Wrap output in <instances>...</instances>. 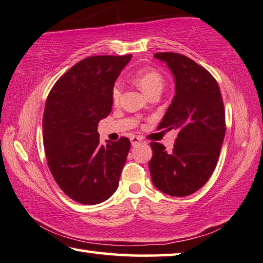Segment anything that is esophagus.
Returning a JSON list of instances; mask_svg holds the SVG:
<instances>
[{
	"label": "esophagus",
	"instance_id": "esophagus-1",
	"mask_svg": "<svg viewBox=\"0 0 263 263\" xmlns=\"http://www.w3.org/2000/svg\"><path fill=\"white\" fill-rule=\"evenodd\" d=\"M141 141H142V138H141V137H138V136L131 137V143H132V146H137L138 143H140Z\"/></svg>",
	"mask_w": 263,
	"mask_h": 263
}]
</instances>
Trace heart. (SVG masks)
Here are the masks:
<instances>
[{
	"label": "heart",
	"instance_id": "heart-1",
	"mask_svg": "<svg viewBox=\"0 0 263 263\" xmlns=\"http://www.w3.org/2000/svg\"><path fill=\"white\" fill-rule=\"evenodd\" d=\"M133 81L147 96H151L155 92H161L164 85V76L161 71H158L152 67H145L139 69L133 76ZM122 95V83L116 82L111 89V100L117 104L121 99Z\"/></svg>",
	"mask_w": 263,
	"mask_h": 263
}]
</instances>
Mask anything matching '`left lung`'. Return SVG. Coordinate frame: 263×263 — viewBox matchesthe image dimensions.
<instances>
[{
  "label": "left lung",
  "mask_w": 263,
  "mask_h": 263,
  "mask_svg": "<svg viewBox=\"0 0 263 263\" xmlns=\"http://www.w3.org/2000/svg\"><path fill=\"white\" fill-rule=\"evenodd\" d=\"M176 80V96L157 130H177L172 151L151 142L153 183L170 196L184 197L202 188L217 166L226 133L222 96L217 80L193 59L158 52Z\"/></svg>",
  "instance_id": "1"
}]
</instances>
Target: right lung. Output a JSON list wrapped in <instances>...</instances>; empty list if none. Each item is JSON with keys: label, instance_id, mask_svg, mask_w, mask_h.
<instances>
[{"label": "right lung", "instance_id": "obj_1", "mask_svg": "<svg viewBox=\"0 0 263 263\" xmlns=\"http://www.w3.org/2000/svg\"><path fill=\"white\" fill-rule=\"evenodd\" d=\"M126 55H92L55 82L45 102L43 143L60 189L85 205L116 192L131 142L126 137L101 145L98 123L111 111V89L130 61Z\"/></svg>", "mask_w": 263, "mask_h": 263}]
</instances>
